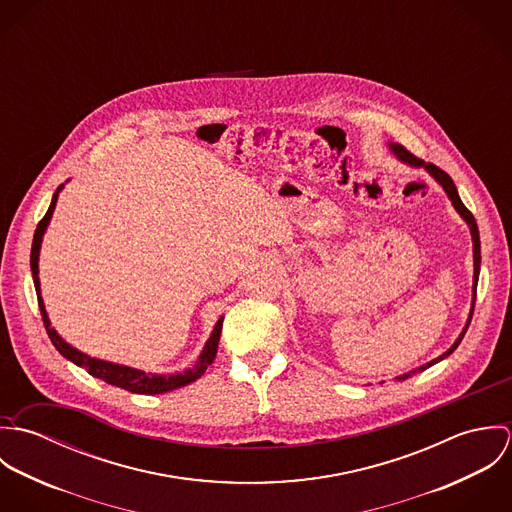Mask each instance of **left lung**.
Listing matches in <instances>:
<instances>
[{
  "mask_svg": "<svg viewBox=\"0 0 512 512\" xmlns=\"http://www.w3.org/2000/svg\"><path fill=\"white\" fill-rule=\"evenodd\" d=\"M392 151L396 153V157H400L402 161H406V163H410V165H414V167H426L436 179H438L439 185L445 189V193H447V197L451 199V203H453V207L457 209V213L465 219V222L469 224V228H471V236H473V262H475V274H473V307H471V313H469V319H467V325H465V329H463V333L459 335V339L453 343V347L447 351V353H443L441 357H438L436 361H432V363H428V365L420 366L418 370H426V368H430L432 365H436L439 363L441 359H445L447 355H451L455 349H457V345L461 343V339H463V335H465V331H467V327H469V323H471V317H473V309H475V297H477V282H479V268H481V242H479V228H477V222H475V217L471 215V211L461 203V199H459V195H457V189H455V183H453V179L443 171V169H439L438 165H434V163H426L424 159H420V157H416L414 153H410L406 147L402 146V144H392ZM418 370H412V372H406V374H402V376H398V380H406V378H410L414 372H418Z\"/></svg>",
  "mask_w": 512,
  "mask_h": 512,
  "instance_id": "1",
  "label": "left lung"
}]
</instances>
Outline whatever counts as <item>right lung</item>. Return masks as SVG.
<instances>
[{
  "label": "right lung",
  "mask_w": 512,
  "mask_h": 512,
  "mask_svg": "<svg viewBox=\"0 0 512 512\" xmlns=\"http://www.w3.org/2000/svg\"><path fill=\"white\" fill-rule=\"evenodd\" d=\"M63 189V185L57 189V193L53 195V201H51V207L49 211L45 213V217L39 220L37 228H35V234H33V244H31V272H33V284H35V290H37V301H39V309H41V317H43V323H45V329H47V335L51 339V343L55 345V349L69 361H73L74 365L82 366L86 368L88 374L112 384V386H118V388H124L128 392H134V394H161V392H169V390H175V388H181L185 384H191L195 382L197 378H201L205 374V370L209 368V365L215 361L217 357V349H219L220 331H222V319L217 321L213 333H211V339L207 341L199 361L191 368H187L185 372H175V374H146L142 370H136V368H130V366L114 365V363H106V361H98V359H92L80 351L73 349L71 345H67L55 329H51V323H49V317H47V311H45V305H43V299H41V292H39V248H41V238H43V232L51 220L53 215V209L57 205V197H59V191Z\"/></svg>",
  "instance_id": "1"
}]
</instances>
